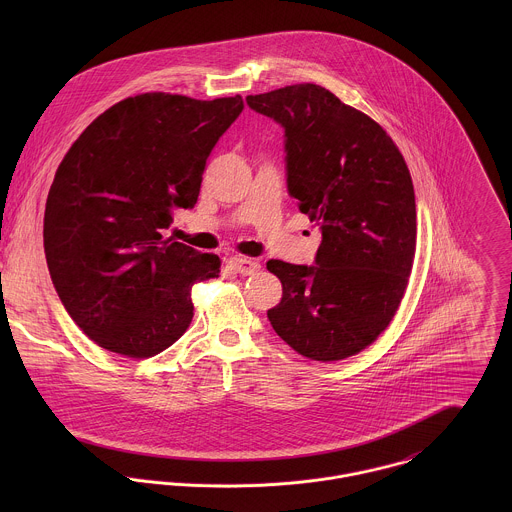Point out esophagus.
Wrapping results in <instances>:
<instances>
[{"label":"esophagus","mask_w":512,"mask_h":512,"mask_svg":"<svg viewBox=\"0 0 512 512\" xmlns=\"http://www.w3.org/2000/svg\"><path fill=\"white\" fill-rule=\"evenodd\" d=\"M228 266L236 272V274H242V276H252L260 270V264L252 258H242V256H236V258H230L228 260Z\"/></svg>","instance_id":"34e87169"}]
</instances>
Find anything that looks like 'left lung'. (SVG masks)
<instances>
[{
    "mask_svg": "<svg viewBox=\"0 0 512 512\" xmlns=\"http://www.w3.org/2000/svg\"><path fill=\"white\" fill-rule=\"evenodd\" d=\"M246 102L284 128L288 191L323 236L313 266L266 264L284 290L268 319L311 361L353 357L390 325L408 286L416 252L408 165L372 118L319 84Z\"/></svg>",
    "mask_w": 512,
    "mask_h": 512,
    "instance_id": "1",
    "label": "left lung"
}]
</instances>
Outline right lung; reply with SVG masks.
I'll use <instances>...</instances> for the list:
<instances>
[{
  "label": "right lung",
  "mask_w": 512,
  "mask_h": 512,
  "mask_svg": "<svg viewBox=\"0 0 512 512\" xmlns=\"http://www.w3.org/2000/svg\"><path fill=\"white\" fill-rule=\"evenodd\" d=\"M242 98L146 92L100 114L61 161L45 207V256L74 323L106 351L147 359L193 319L191 288L219 278L217 254L163 240L193 209L207 157Z\"/></svg>",
  "instance_id": "obj_1"
}]
</instances>
